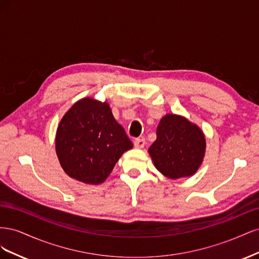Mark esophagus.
<instances>
[{
	"label": "esophagus",
	"instance_id": "34e87169",
	"mask_svg": "<svg viewBox=\"0 0 259 259\" xmlns=\"http://www.w3.org/2000/svg\"><path fill=\"white\" fill-rule=\"evenodd\" d=\"M145 144H146V142L144 138H136L134 140V146L138 149H143L145 147Z\"/></svg>",
	"mask_w": 259,
	"mask_h": 259
}]
</instances>
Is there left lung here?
I'll list each match as a JSON object with an SVG mask.
<instances>
[{
  "label": "left lung",
  "instance_id": "8db88e82",
  "mask_svg": "<svg viewBox=\"0 0 259 259\" xmlns=\"http://www.w3.org/2000/svg\"><path fill=\"white\" fill-rule=\"evenodd\" d=\"M205 150V135L197 124L183 115L166 113L159 122L156 139L148 153L163 176L178 179L197 173Z\"/></svg>",
  "mask_w": 259,
  "mask_h": 259
}]
</instances>
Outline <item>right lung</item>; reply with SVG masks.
I'll list each match as a JSON object with an SVG mask.
<instances>
[{
	"label": "right lung",
	"instance_id": "right-lung-1",
	"mask_svg": "<svg viewBox=\"0 0 259 259\" xmlns=\"http://www.w3.org/2000/svg\"><path fill=\"white\" fill-rule=\"evenodd\" d=\"M55 148L69 177L88 185H99L133 144L115 121L107 101L84 97L62 116Z\"/></svg>",
	"mask_w": 259,
	"mask_h": 259
}]
</instances>
